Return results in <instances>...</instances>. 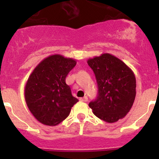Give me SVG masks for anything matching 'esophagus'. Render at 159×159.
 I'll list each match as a JSON object with an SVG mask.
<instances>
[{
  "instance_id": "1",
  "label": "esophagus",
  "mask_w": 159,
  "mask_h": 159,
  "mask_svg": "<svg viewBox=\"0 0 159 159\" xmlns=\"http://www.w3.org/2000/svg\"><path fill=\"white\" fill-rule=\"evenodd\" d=\"M80 100L81 102H87V101H88V97L84 96L83 97V98H80Z\"/></svg>"
}]
</instances>
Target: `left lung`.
I'll return each instance as SVG.
<instances>
[{
  "label": "left lung",
  "mask_w": 159,
  "mask_h": 159,
  "mask_svg": "<svg viewBox=\"0 0 159 159\" xmlns=\"http://www.w3.org/2000/svg\"><path fill=\"white\" fill-rule=\"evenodd\" d=\"M98 84V97L89 103L96 117L107 123L127 116L136 95L134 72L123 61L109 53L88 60Z\"/></svg>",
  "instance_id": "8db88e82"
}]
</instances>
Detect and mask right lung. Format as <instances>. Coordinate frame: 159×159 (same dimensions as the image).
<instances>
[{"instance_id": "right-lung-1", "label": "right lung", "mask_w": 159, "mask_h": 159, "mask_svg": "<svg viewBox=\"0 0 159 159\" xmlns=\"http://www.w3.org/2000/svg\"><path fill=\"white\" fill-rule=\"evenodd\" d=\"M76 60L60 54L41 60L29 75L25 87V99L29 111L38 121L57 126L69 116L78 102L72 96L66 76Z\"/></svg>"}]
</instances>
